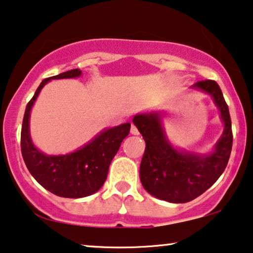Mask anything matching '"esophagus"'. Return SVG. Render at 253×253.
Returning <instances> with one entry per match:
<instances>
[{
  "mask_svg": "<svg viewBox=\"0 0 253 253\" xmlns=\"http://www.w3.org/2000/svg\"><path fill=\"white\" fill-rule=\"evenodd\" d=\"M130 134H132V135H139V130H137V128L134 125L130 126Z\"/></svg>",
  "mask_w": 253,
  "mask_h": 253,
  "instance_id": "esophagus-1",
  "label": "esophagus"
}]
</instances>
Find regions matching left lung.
Here are the masks:
<instances>
[{
	"mask_svg": "<svg viewBox=\"0 0 253 253\" xmlns=\"http://www.w3.org/2000/svg\"><path fill=\"white\" fill-rule=\"evenodd\" d=\"M190 89L210 95L220 112L223 132L207 154L180 149L171 143L164 129V111H148L133 118L146 141L140 166V180L148 193L172 204L192 201L207 191L223 173L232 147L231 120L218 84L205 80Z\"/></svg>",
	"mask_w": 253,
	"mask_h": 253,
	"instance_id": "left-lung-1",
	"label": "left lung"
}]
</instances>
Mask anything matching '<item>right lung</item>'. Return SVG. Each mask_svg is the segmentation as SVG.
I'll list each match as a JSON object with an SVG mask.
<instances>
[{"instance_id":"1","label":"right lung","mask_w":253,"mask_h":253,"mask_svg":"<svg viewBox=\"0 0 253 253\" xmlns=\"http://www.w3.org/2000/svg\"><path fill=\"white\" fill-rule=\"evenodd\" d=\"M81 75L80 69H72L43 80L26 105L21 134L22 155L32 177L53 194L72 199L91 195L103 186L111 162L130 129L129 123L105 128L84 146L65 155H47L36 147L30 134V116L42 89L52 80Z\"/></svg>"}]
</instances>
